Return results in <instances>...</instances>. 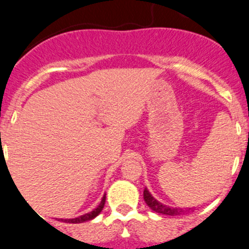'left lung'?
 <instances>
[{"label":"left lung","instance_id":"obj_1","mask_svg":"<svg viewBox=\"0 0 249 249\" xmlns=\"http://www.w3.org/2000/svg\"><path fill=\"white\" fill-rule=\"evenodd\" d=\"M143 199L144 202H146L147 206H148L152 211L156 212V213L161 214V215H170V216L182 215V214L191 211V208L183 209V208H180V207H169V206H165V204L160 203V202L157 201V199L152 196L151 192L147 190V187H144Z\"/></svg>","mask_w":249,"mask_h":249}]
</instances>
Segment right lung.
I'll return each mask as SVG.
<instances>
[{"mask_svg": "<svg viewBox=\"0 0 249 249\" xmlns=\"http://www.w3.org/2000/svg\"><path fill=\"white\" fill-rule=\"evenodd\" d=\"M105 203H106V195H103L102 201H101V203L98 204L97 208H95L92 212H90V213H86V214H84V215L78 216V218L58 219V220L63 221V223H69V224H80V223H85V221H90V220H92V219H95L96 216H97L98 214L102 212L103 207H105Z\"/></svg>", "mask_w": 249, "mask_h": 249, "instance_id": "1", "label": "right lung"}]
</instances>
